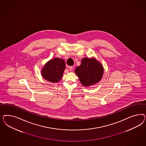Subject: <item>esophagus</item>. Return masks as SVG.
<instances>
[{"label":"esophagus","mask_w":146,"mask_h":146,"mask_svg":"<svg viewBox=\"0 0 146 146\" xmlns=\"http://www.w3.org/2000/svg\"><path fill=\"white\" fill-rule=\"evenodd\" d=\"M73 66H69L68 67V68H69V70H70V71H72L73 70Z\"/></svg>","instance_id":"esophagus-1"}]
</instances>
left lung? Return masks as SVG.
<instances>
[{
	"mask_svg": "<svg viewBox=\"0 0 146 146\" xmlns=\"http://www.w3.org/2000/svg\"><path fill=\"white\" fill-rule=\"evenodd\" d=\"M103 72L102 64L94 58H83L80 66L76 67L75 70L80 81L84 87L98 83L102 79Z\"/></svg>",
	"mask_w": 146,
	"mask_h": 146,
	"instance_id": "8db88e82",
	"label": "left lung"
}]
</instances>
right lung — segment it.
Masks as SVG:
<instances>
[{
  "mask_svg": "<svg viewBox=\"0 0 146 146\" xmlns=\"http://www.w3.org/2000/svg\"><path fill=\"white\" fill-rule=\"evenodd\" d=\"M65 62L55 58L47 62L42 70V75L44 79L52 83L58 82L62 77L65 69Z\"/></svg>",
  "mask_w": 146,
  "mask_h": 146,
  "instance_id": "add662e5",
  "label": "right lung"
}]
</instances>
